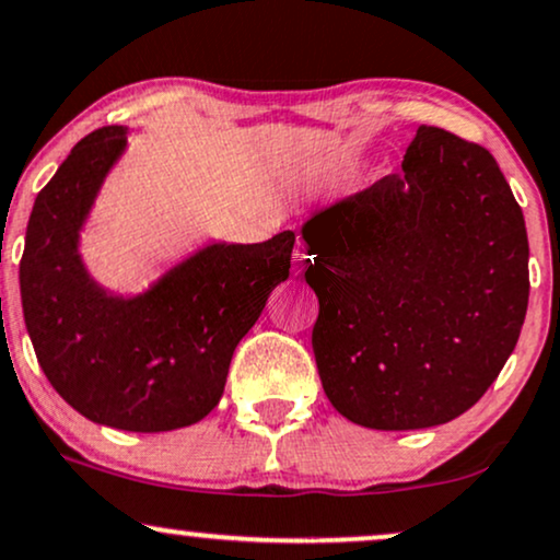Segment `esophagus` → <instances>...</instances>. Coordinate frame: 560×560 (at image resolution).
<instances>
[{"mask_svg": "<svg viewBox=\"0 0 560 560\" xmlns=\"http://www.w3.org/2000/svg\"><path fill=\"white\" fill-rule=\"evenodd\" d=\"M313 262V255L302 242H298V250H294V271H305V268Z\"/></svg>", "mask_w": 560, "mask_h": 560, "instance_id": "1", "label": "esophagus"}]
</instances>
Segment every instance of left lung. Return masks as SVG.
Returning <instances> with one entry per match:
<instances>
[{"label":"left lung","instance_id":"left-lung-1","mask_svg":"<svg viewBox=\"0 0 560 560\" xmlns=\"http://www.w3.org/2000/svg\"><path fill=\"white\" fill-rule=\"evenodd\" d=\"M318 294L313 352L328 401L373 430L467 412L522 334L529 242L482 145L420 127L401 172L302 224Z\"/></svg>","mask_w":560,"mask_h":560}]
</instances>
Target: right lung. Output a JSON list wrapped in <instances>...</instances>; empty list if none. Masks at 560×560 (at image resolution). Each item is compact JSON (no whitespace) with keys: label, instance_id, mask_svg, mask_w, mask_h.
Returning <instances> with one entry per match:
<instances>
[{"label":"right lung","instance_id":"right-lung-1","mask_svg":"<svg viewBox=\"0 0 560 560\" xmlns=\"http://www.w3.org/2000/svg\"><path fill=\"white\" fill-rule=\"evenodd\" d=\"M125 148L127 127L85 135L38 192L20 298L38 365L72 409L98 425L164 433L219 404L240 339L289 279L294 232L211 242L145 292L114 294L88 273L80 232Z\"/></svg>","mask_w":560,"mask_h":560}]
</instances>
